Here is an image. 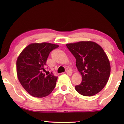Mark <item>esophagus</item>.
<instances>
[{
	"mask_svg": "<svg viewBox=\"0 0 124 124\" xmlns=\"http://www.w3.org/2000/svg\"><path fill=\"white\" fill-rule=\"evenodd\" d=\"M66 73H67V74L68 75H71L72 74V72L70 70H67Z\"/></svg>",
	"mask_w": 124,
	"mask_h": 124,
	"instance_id": "obj_1",
	"label": "esophagus"
}]
</instances>
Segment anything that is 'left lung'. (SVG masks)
<instances>
[{
  "label": "left lung",
  "mask_w": 124,
  "mask_h": 124,
  "mask_svg": "<svg viewBox=\"0 0 124 124\" xmlns=\"http://www.w3.org/2000/svg\"><path fill=\"white\" fill-rule=\"evenodd\" d=\"M66 45L76 59V66L82 76L81 83L75 86V90L85 96L95 95L103 89L110 76L107 55L93 41H82Z\"/></svg>",
  "instance_id": "1"
}]
</instances>
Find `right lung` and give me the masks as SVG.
Masks as SVG:
<instances>
[{
	"instance_id": "obj_1",
	"label": "right lung",
	"mask_w": 124,
	"mask_h": 124,
	"mask_svg": "<svg viewBox=\"0 0 124 124\" xmlns=\"http://www.w3.org/2000/svg\"><path fill=\"white\" fill-rule=\"evenodd\" d=\"M59 45L49 43L30 44L22 50L16 61L18 80L25 90L33 97L49 95L56 86L57 77L45 74L44 67L52 50Z\"/></svg>"
}]
</instances>
